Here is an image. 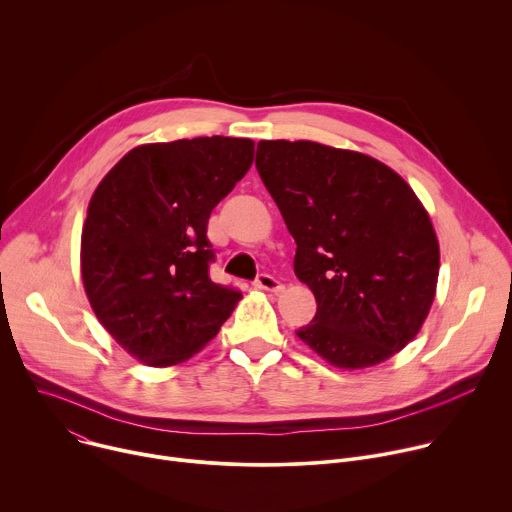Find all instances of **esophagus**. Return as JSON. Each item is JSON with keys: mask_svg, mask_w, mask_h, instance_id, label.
<instances>
[{"mask_svg": "<svg viewBox=\"0 0 512 512\" xmlns=\"http://www.w3.org/2000/svg\"><path fill=\"white\" fill-rule=\"evenodd\" d=\"M255 285L259 289H265V291H271V294H277V291L283 289V283L279 279H275L273 275L269 273H259L257 279H255Z\"/></svg>", "mask_w": 512, "mask_h": 512, "instance_id": "esophagus-1", "label": "esophagus"}]
</instances>
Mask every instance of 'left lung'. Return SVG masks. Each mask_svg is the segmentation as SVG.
Returning <instances> with one entry per match:
<instances>
[{
	"instance_id": "obj_1",
	"label": "left lung",
	"mask_w": 512,
	"mask_h": 512,
	"mask_svg": "<svg viewBox=\"0 0 512 512\" xmlns=\"http://www.w3.org/2000/svg\"><path fill=\"white\" fill-rule=\"evenodd\" d=\"M255 166L318 304L296 334L340 369L373 367L407 346L440 271L431 221L409 184L375 158L316 141H259Z\"/></svg>"
}]
</instances>
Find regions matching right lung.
<instances>
[{
  "mask_svg": "<svg viewBox=\"0 0 512 512\" xmlns=\"http://www.w3.org/2000/svg\"><path fill=\"white\" fill-rule=\"evenodd\" d=\"M255 143L194 137L125 154L97 186L81 271L105 330L137 360L170 367L216 336L241 300L210 279L212 208L253 164Z\"/></svg>",
  "mask_w": 512,
  "mask_h": 512,
  "instance_id": "obj_1",
  "label": "right lung"
}]
</instances>
